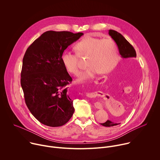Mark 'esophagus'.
<instances>
[{
	"label": "esophagus",
	"instance_id": "34e87169",
	"mask_svg": "<svg viewBox=\"0 0 160 160\" xmlns=\"http://www.w3.org/2000/svg\"><path fill=\"white\" fill-rule=\"evenodd\" d=\"M105 80V78L104 77H99V78H98L96 80V83H99V82H101V81H103V80ZM88 97H90V98H92V97H94V93H93V92H90V93H87V94ZM94 105H95V106L98 108V109H102V106L99 104V103H98V102H96L95 104H94Z\"/></svg>",
	"mask_w": 160,
	"mask_h": 160
}]
</instances>
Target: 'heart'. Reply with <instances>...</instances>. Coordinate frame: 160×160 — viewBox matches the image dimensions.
<instances>
[{
	"instance_id": "b5f03b06",
	"label": "heart",
	"mask_w": 160,
	"mask_h": 160,
	"mask_svg": "<svg viewBox=\"0 0 160 160\" xmlns=\"http://www.w3.org/2000/svg\"><path fill=\"white\" fill-rule=\"evenodd\" d=\"M77 53L64 51L61 54V62L65 69L75 75L79 73L78 56H88L87 71L80 77L83 82L94 77L101 72L107 73L115 68L119 60V51L116 42L112 39H101L85 36L75 45Z\"/></svg>"
}]
</instances>
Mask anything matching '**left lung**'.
I'll return each instance as SVG.
<instances>
[{"mask_svg": "<svg viewBox=\"0 0 160 160\" xmlns=\"http://www.w3.org/2000/svg\"><path fill=\"white\" fill-rule=\"evenodd\" d=\"M109 35L115 40L118 48L119 52L123 59L124 62L132 58H136V52L132 45L125 38V37L118 32L112 30H109ZM120 123H113L109 120H107L105 123H101L104 127H112Z\"/></svg>", "mask_w": 160, "mask_h": 160, "instance_id": "1", "label": "left lung"}]
</instances>
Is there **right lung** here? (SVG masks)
Instances as JSON below:
<instances>
[{
  "label": "right lung",
  "instance_id": "add662e5",
  "mask_svg": "<svg viewBox=\"0 0 160 160\" xmlns=\"http://www.w3.org/2000/svg\"><path fill=\"white\" fill-rule=\"evenodd\" d=\"M83 33L48 31L27 49L22 59L21 85L26 104L41 123L62 126L72 118L75 109L67 93L72 82L61 62L64 51Z\"/></svg>",
  "mask_w": 160,
  "mask_h": 160
}]
</instances>
